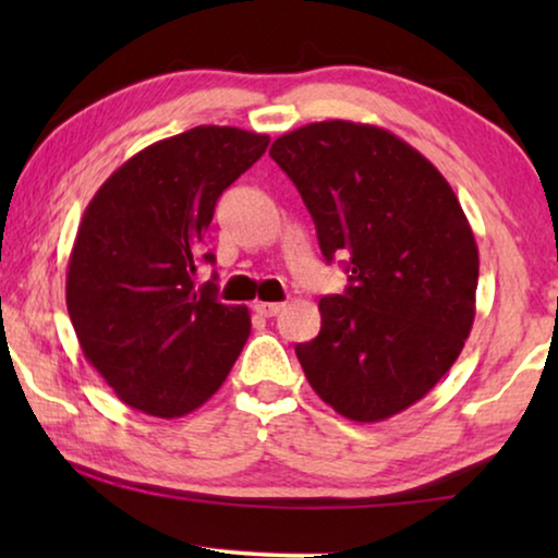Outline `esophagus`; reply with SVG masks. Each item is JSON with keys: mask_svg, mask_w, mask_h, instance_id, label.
Returning <instances> with one entry per match:
<instances>
[{"mask_svg": "<svg viewBox=\"0 0 558 558\" xmlns=\"http://www.w3.org/2000/svg\"><path fill=\"white\" fill-rule=\"evenodd\" d=\"M254 310L262 317H277L284 310V302H254Z\"/></svg>", "mask_w": 558, "mask_h": 558, "instance_id": "1", "label": "esophagus"}]
</instances>
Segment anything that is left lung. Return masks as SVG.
<instances>
[{"label": "left lung", "instance_id": "left-lung-1", "mask_svg": "<svg viewBox=\"0 0 558 558\" xmlns=\"http://www.w3.org/2000/svg\"><path fill=\"white\" fill-rule=\"evenodd\" d=\"M269 155L345 258V294L319 300V335L296 345L304 376L350 422L373 424L424 399L475 323L477 243L437 167L388 129L315 121Z\"/></svg>", "mask_w": 558, "mask_h": 558}]
</instances>
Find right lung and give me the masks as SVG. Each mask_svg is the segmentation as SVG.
I'll return each mask as SVG.
<instances>
[{"instance_id": "1", "label": "right lung", "mask_w": 558, "mask_h": 558, "mask_svg": "<svg viewBox=\"0 0 558 558\" xmlns=\"http://www.w3.org/2000/svg\"><path fill=\"white\" fill-rule=\"evenodd\" d=\"M269 147L235 126H195L126 159L83 213L65 302L86 361L126 407L178 418L223 386L251 332L243 304L195 287L223 190Z\"/></svg>"}]
</instances>
